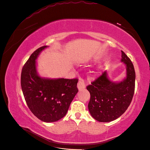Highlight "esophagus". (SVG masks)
<instances>
[{
  "label": "esophagus",
  "instance_id": "1",
  "mask_svg": "<svg viewBox=\"0 0 150 150\" xmlns=\"http://www.w3.org/2000/svg\"><path fill=\"white\" fill-rule=\"evenodd\" d=\"M77 88L79 91L85 88V84L83 80H80L78 81V83L77 84Z\"/></svg>",
  "mask_w": 150,
  "mask_h": 150
}]
</instances>
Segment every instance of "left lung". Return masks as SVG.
I'll use <instances>...</instances> for the list:
<instances>
[{
  "label": "left lung",
  "mask_w": 150,
  "mask_h": 150,
  "mask_svg": "<svg viewBox=\"0 0 150 150\" xmlns=\"http://www.w3.org/2000/svg\"><path fill=\"white\" fill-rule=\"evenodd\" d=\"M127 76L120 82L110 80L106 71L87 86L91 98L88 104L92 117L100 122H109L120 117L132 101L135 89L136 73L130 59L122 51Z\"/></svg>",
  "instance_id": "1"
}]
</instances>
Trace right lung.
I'll return each mask as SVG.
<instances>
[{
  "mask_svg": "<svg viewBox=\"0 0 150 150\" xmlns=\"http://www.w3.org/2000/svg\"><path fill=\"white\" fill-rule=\"evenodd\" d=\"M48 46L35 50L23 66L21 83L22 91L30 110L44 122H57L64 117L77 93L78 80L42 78L37 72L36 60Z\"/></svg>",
  "mask_w": 150,
  "mask_h": 150,
  "instance_id": "right-lung-1",
  "label": "right lung"
}]
</instances>
